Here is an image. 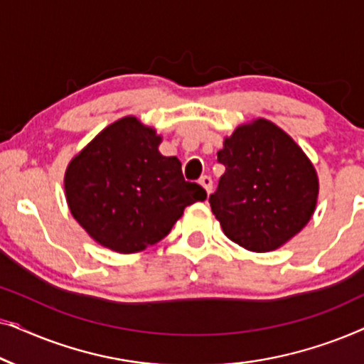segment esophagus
Segmentation results:
<instances>
[{"label":"esophagus","instance_id":"34e87169","mask_svg":"<svg viewBox=\"0 0 364 364\" xmlns=\"http://www.w3.org/2000/svg\"><path fill=\"white\" fill-rule=\"evenodd\" d=\"M200 186L205 188V192L208 193V196H210L212 193V188H213V182H212V178L208 177V176H203L202 178H200Z\"/></svg>","mask_w":364,"mask_h":364}]
</instances>
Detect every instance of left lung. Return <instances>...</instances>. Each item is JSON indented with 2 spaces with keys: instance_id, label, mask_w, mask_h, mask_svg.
I'll return each instance as SVG.
<instances>
[{
  "instance_id": "obj_1",
  "label": "left lung",
  "mask_w": 364,
  "mask_h": 364,
  "mask_svg": "<svg viewBox=\"0 0 364 364\" xmlns=\"http://www.w3.org/2000/svg\"><path fill=\"white\" fill-rule=\"evenodd\" d=\"M225 173L210 202L232 242L272 252L310 222L318 198L316 171L298 144L267 119L237 127L217 152Z\"/></svg>"
}]
</instances>
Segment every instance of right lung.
I'll list each match as a JSON object with an SVG mask.
<instances>
[{"label":"right lung","mask_w":364,"mask_h":364,"mask_svg":"<svg viewBox=\"0 0 364 364\" xmlns=\"http://www.w3.org/2000/svg\"><path fill=\"white\" fill-rule=\"evenodd\" d=\"M161 136L129 116L99 132L69 162V210L102 247L136 253L162 240L183 208L207 192L182 176L177 157L159 152Z\"/></svg>","instance_id":"obj_1"}]
</instances>
